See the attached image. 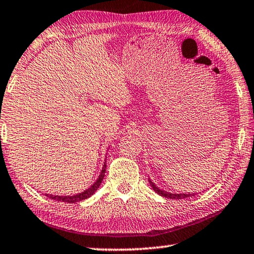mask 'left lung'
Listing matches in <instances>:
<instances>
[{
    "instance_id": "obj_1",
    "label": "left lung",
    "mask_w": 254,
    "mask_h": 254,
    "mask_svg": "<svg viewBox=\"0 0 254 254\" xmlns=\"http://www.w3.org/2000/svg\"><path fill=\"white\" fill-rule=\"evenodd\" d=\"M149 181V184L152 186L153 190L156 192L157 194L161 195V196H164L166 198H174V199H182V198H186V197H190V196H194L195 194H185V193H180V194H176V193H170V192H166V190H163L159 188H157L156 185H155L150 179H148Z\"/></svg>"
}]
</instances>
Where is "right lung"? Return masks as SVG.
Listing matches in <instances>:
<instances>
[{
    "mask_svg": "<svg viewBox=\"0 0 254 254\" xmlns=\"http://www.w3.org/2000/svg\"><path fill=\"white\" fill-rule=\"evenodd\" d=\"M105 173H106V162L104 164V167H102V171L100 173L99 177H98V180L90 186V188L87 189L86 190H83L82 193L72 195V196H58V195H52V194H46V196H48L49 198H51V199H56V201L64 202V203H77V202H80V201H83V199L90 197L91 195L95 194L96 190L99 189L101 182L105 177Z\"/></svg>",
    "mask_w": 254,
    "mask_h": 254,
    "instance_id": "right-lung-1",
    "label": "right lung"
}]
</instances>
